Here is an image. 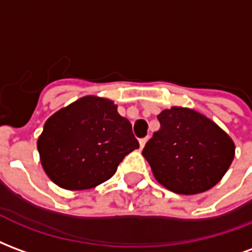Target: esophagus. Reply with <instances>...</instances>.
Wrapping results in <instances>:
<instances>
[{
	"label": "esophagus",
	"mask_w": 252,
	"mask_h": 252,
	"mask_svg": "<svg viewBox=\"0 0 252 252\" xmlns=\"http://www.w3.org/2000/svg\"><path fill=\"white\" fill-rule=\"evenodd\" d=\"M147 140H148V136L147 137H143V139H140V140H139L140 148H143V147H144V146H146V143H147Z\"/></svg>",
	"instance_id": "34e87169"
}]
</instances>
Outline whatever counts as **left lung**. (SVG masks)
<instances>
[{"instance_id":"8db88e82","label":"left lung","mask_w":252,"mask_h":252,"mask_svg":"<svg viewBox=\"0 0 252 252\" xmlns=\"http://www.w3.org/2000/svg\"><path fill=\"white\" fill-rule=\"evenodd\" d=\"M160 128L143 155L159 184L174 193L197 194L216 185L235 157L232 139L198 112L174 106L158 116Z\"/></svg>"}]
</instances>
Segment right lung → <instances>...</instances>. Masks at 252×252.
Listing matches in <instances>:
<instances>
[{"instance_id":"obj_1","label":"right lung","mask_w":252,"mask_h":252,"mask_svg":"<svg viewBox=\"0 0 252 252\" xmlns=\"http://www.w3.org/2000/svg\"><path fill=\"white\" fill-rule=\"evenodd\" d=\"M139 142L112 101L82 97L52 115L37 140L44 171L58 186L92 189L108 181Z\"/></svg>"}]
</instances>
